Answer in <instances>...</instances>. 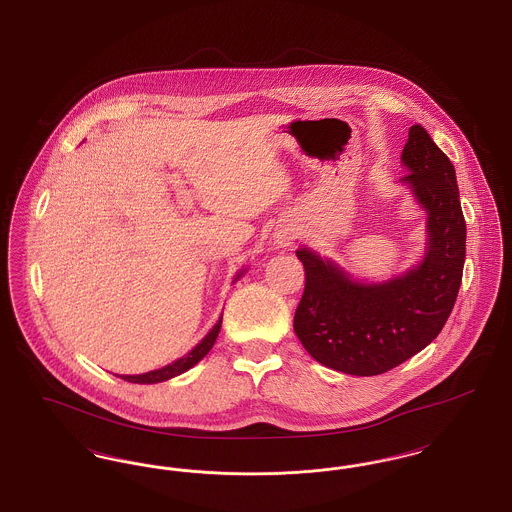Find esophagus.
I'll return each mask as SVG.
<instances>
[{
	"label": "esophagus",
	"mask_w": 512,
	"mask_h": 512,
	"mask_svg": "<svg viewBox=\"0 0 512 512\" xmlns=\"http://www.w3.org/2000/svg\"><path fill=\"white\" fill-rule=\"evenodd\" d=\"M274 238H276V243H278L280 247H288L290 243H294V240H296V234H294L292 230L284 228V230H278Z\"/></svg>",
	"instance_id": "esophagus-1"
}]
</instances>
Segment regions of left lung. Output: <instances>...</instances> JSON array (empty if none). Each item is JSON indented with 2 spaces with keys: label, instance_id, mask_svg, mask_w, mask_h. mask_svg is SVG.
<instances>
[{
  "label": "left lung",
  "instance_id": "obj_1",
  "mask_svg": "<svg viewBox=\"0 0 512 512\" xmlns=\"http://www.w3.org/2000/svg\"><path fill=\"white\" fill-rule=\"evenodd\" d=\"M402 178L427 212L420 265L387 282H360L309 247L296 251L305 288L294 315L303 348L327 367L371 377L416 356L451 315L466 259V222L449 156L421 125L402 151Z\"/></svg>",
  "mask_w": 512,
  "mask_h": 512
}]
</instances>
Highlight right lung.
I'll return each instance as SVG.
<instances>
[{
	"label": "right lung",
	"instance_id": "add662e5",
	"mask_svg": "<svg viewBox=\"0 0 512 512\" xmlns=\"http://www.w3.org/2000/svg\"><path fill=\"white\" fill-rule=\"evenodd\" d=\"M241 274H243V271L236 276V280L240 278ZM220 327H222V315H220L218 323L212 327L211 332L187 356H183L180 360L172 361L170 365H164L162 369H154V371L143 373V375H121V379L129 381V383H139V385H152V383H162V381H168L172 377H178V375L185 373L187 369H191L195 363H199L211 352V348L214 346V342H216V336L220 332Z\"/></svg>",
	"mask_w": 512,
	"mask_h": 512
}]
</instances>
